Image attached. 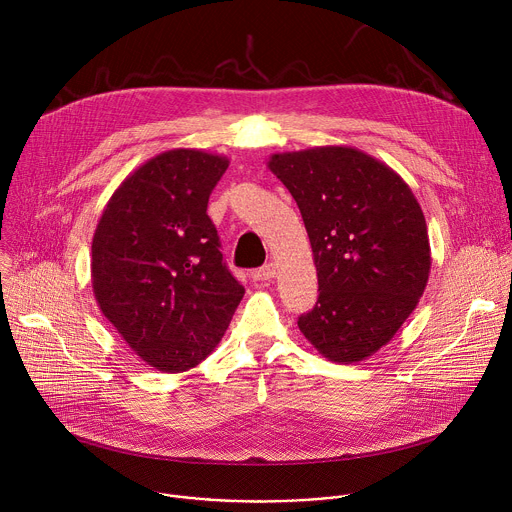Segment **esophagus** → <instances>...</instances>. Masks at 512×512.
Instances as JSON below:
<instances>
[{
  "mask_svg": "<svg viewBox=\"0 0 512 512\" xmlns=\"http://www.w3.org/2000/svg\"><path fill=\"white\" fill-rule=\"evenodd\" d=\"M275 273H277V265H275V263H265V265L257 271V277L263 279V281H269V279L275 277Z\"/></svg>",
  "mask_w": 512,
  "mask_h": 512,
  "instance_id": "1",
  "label": "esophagus"
}]
</instances>
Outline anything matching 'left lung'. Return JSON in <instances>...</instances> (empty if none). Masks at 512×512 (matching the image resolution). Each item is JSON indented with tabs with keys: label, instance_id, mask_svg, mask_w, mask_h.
<instances>
[{
	"label": "left lung",
	"instance_id": "1",
	"mask_svg": "<svg viewBox=\"0 0 512 512\" xmlns=\"http://www.w3.org/2000/svg\"><path fill=\"white\" fill-rule=\"evenodd\" d=\"M269 170L302 212L320 296L298 326L334 362H358L385 346L427 285L425 216L405 180L346 145L273 154Z\"/></svg>",
	"mask_w": 512,
	"mask_h": 512
}]
</instances>
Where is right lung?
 Returning a JSON list of instances; mask_svg holds the SVG:
<instances>
[{"label":"right lung","instance_id":"right-lung-1","mask_svg":"<svg viewBox=\"0 0 512 512\" xmlns=\"http://www.w3.org/2000/svg\"><path fill=\"white\" fill-rule=\"evenodd\" d=\"M225 156L168 150L109 198L91 247L97 304L129 348L162 373H184L225 336L245 287L223 261L206 214Z\"/></svg>","mask_w":512,"mask_h":512}]
</instances>
